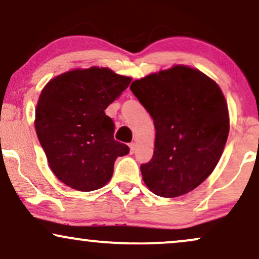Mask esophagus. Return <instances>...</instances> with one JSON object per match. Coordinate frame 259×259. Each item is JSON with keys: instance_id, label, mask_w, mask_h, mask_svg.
Listing matches in <instances>:
<instances>
[{"instance_id": "obj_1", "label": "esophagus", "mask_w": 259, "mask_h": 259, "mask_svg": "<svg viewBox=\"0 0 259 259\" xmlns=\"http://www.w3.org/2000/svg\"><path fill=\"white\" fill-rule=\"evenodd\" d=\"M129 147H130V153H134V152H135V148H136V143L132 142L129 145Z\"/></svg>"}]
</instances>
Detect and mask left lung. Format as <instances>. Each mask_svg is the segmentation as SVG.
<instances>
[{
    "label": "left lung",
    "instance_id": "obj_1",
    "mask_svg": "<svg viewBox=\"0 0 259 259\" xmlns=\"http://www.w3.org/2000/svg\"><path fill=\"white\" fill-rule=\"evenodd\" d=\"M130 90L156 130L153 158L141 165L147 188L167 198L192 191L214 171L230 133L221 88L179 64L135 80Z\"/></svg>",
    "mask_w": 259,
    "mask_h": 259
}]
</instances>
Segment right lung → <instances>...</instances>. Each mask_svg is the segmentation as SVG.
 Masks as SVG:
<instances>
[{
    "mask_svg": "<svg viewBox=\"0 0 259 259\" xmlns=\"http://www.w3.org/2000/svg\"><path fill=\"white\" fill-rule=\"evenodd\" d=\"M132 77L109 68L74 69L49 81L35 109L34 126L55 176L78 191L103 188L118 156L129 147L113 139L106 107L126 90Z\"/></svg>",
    "mask_w": 259,
    "mask_h": 259,
    "instance_id": "right-lung-1",
    "label": "right lung"
}]
</instances>
